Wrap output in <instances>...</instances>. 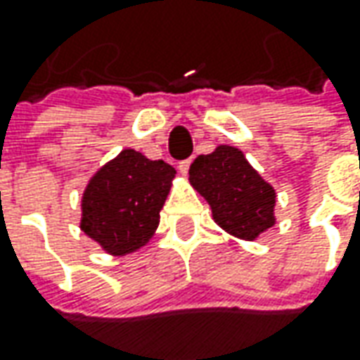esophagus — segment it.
Returning <instances> with one entry per match:
<instances>
[{"instance_id":"34e87169","label":"esophagus","mask_w":360,"mask_h":360,"mask_svg":"<svg viewBox=\"0 0 360 360\" xmlns=\"http://www.w3.org/2000/svg\"><path fill=\"white\" fill-rule=\"evenodd\" d=\"M189 167H191V159H185V161H181V163H179V173H181V175H187Z\"/></svg>"}]
</instances>
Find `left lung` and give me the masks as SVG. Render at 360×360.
Segmentation results:
<instances>
[{
	"instance_id": "obj_1",
	"label": "left lung",
	"mask_w": 360,
	"mask_h": 360,
	"mask_svg": "<svg viewBox=\"0 0 360 360\" xmlns=\"http://www.w3.org/2000/svg\"><path fill=\"white\" fill-rule=\"evenodd\" d=\"M189 183L209 203L213 221L235 239L255 241L277 223L275 187L233 145L197 157Z\"/></svg>"
}]
</instances>
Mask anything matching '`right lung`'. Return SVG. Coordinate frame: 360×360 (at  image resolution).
<instances>
[{
	"instance_id": "1",
	"label": "right lung",
	"mask_w": 360,
	"mask_h": 360,
	"mask_svg": "<svg viewBox=\"0 0 360 360\" xmlns=\"http://www.w3.org/2000/svg\"><path fill=\"white\" fill-rule=\"evenodd\" d=\"M175 169L123 149L89 179L81 197V231L113 257L135 253L155 235Z\"/></svg>"
}]
</instances>
